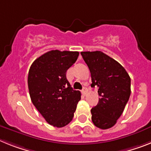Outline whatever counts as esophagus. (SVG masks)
Instances as JSON below:
<instances>
[{
	"instance_id": "1",
	"label": "esophagus",
	"mask_w": 151,
	"mask_h": 151,
	"mask_svg": "<svg viewBox=\"0 0 151 151\" xmlns=\"http://www.w3.org/2000/svg\"><path fill=\"white\" fill-rule=\"evenodd\" d=\"M81 92H82V93H83V95H86V93H87V89H86V87H83V88L82 89V90H81Z\"/></svg>"
}]
</instances>
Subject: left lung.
I'll list each match as a JSON object with an SVG mask.
<instances>
[{
  "instance_id": "obj_1",
  "label": "left lung",
  "mask_w": 151,
  "mask_h": 151,
  "mask_svg": "<svg viewBox=\"0 0 151 151\" xmlns=\"http://www.w3.org/2000/svg\"><path fill=\"white\" fill-rule=\"evenodd\" d=\"M91 74V86H97L98 104L92 108V122L101 129L115 125L131 95V78L118 61L100 51L81 52Z\"/></svg>"
}]
</instances>
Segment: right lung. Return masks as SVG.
Instances as JSON below:
<instances>
[{
    "label": "right lung",
    "instance_id": "right-lung-1",
    "mask_svg": "<svg viewBox=\"0 0 151 151\" xmlns=\"http://www.w3.org/2000/svg\"><path fill=\"white\" fill-rule=\"evenodd\" d=\"M78 52L52 50L33 61L29 70L28 87L32 103L51 125L62 128L71 122L81 92L73 90L66 72Z\"/></svg>",
    "mask_w": 151,
    "mask_h": 151
}]
</instances>
